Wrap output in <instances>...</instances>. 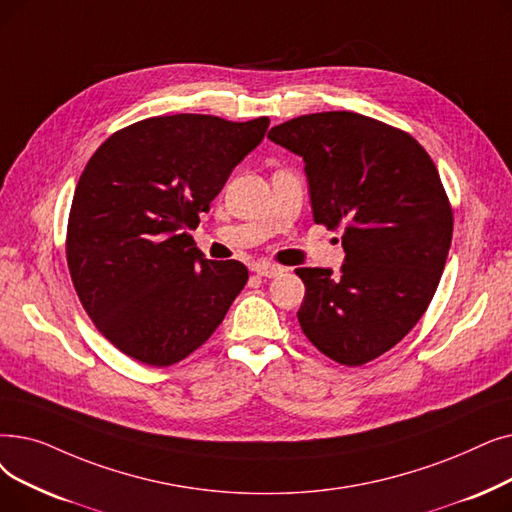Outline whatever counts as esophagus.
<instances>
[{"instance_id":"esophagus-1","label":"esophagus","mask_w":512,"mask_h":512,"mask_svg":"<svg viewBox=\"0 0 512 512\" xmlns=\"http://www.w3.org/2000/svg\"><path fill=\"white\" fill-rule=\"evenodd\" d=\"M253 272L257 274V276H261V278H276V276H280L284 270L282 268H278V265H268V263H257L255 268H253Z\"/></svg>"}]
</instances>
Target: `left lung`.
I'll return each mask as SVG.
<instances>
[{
    "label": "left lung",
    "mask_w": 512,
    "mask_h": 512,
    "mask_svg": "<svg viewBox=\"0 0 512 512\" xmlns=\"http://www.w3.org/2000/svg\"><path fill=\"white\" fill-rule=\"evenodd\" d=\"M303 159L316 224L343 228L339 272L299 268L305 337L345 366L402 341L425 314L452 242V209L435 163L408 133L330 110L270 129Z\"/></svg>",
    "instance_id": "obj_1"
}]
</instances>
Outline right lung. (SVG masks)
Instances as JSON below:
<instances>
[{"mask_svg":"<svg viewBox=\"0 0 512 512\" xmlns=\"http://www.w3.org/2000/svg\"><path fill=\"white\" fill-rule=\"evenodd\" d=\"M270 119L152 117L113 133L85 165L66 232L75 291L129 358L171 366L201 347L249 280L240 261H209L188 230Z\"/></svg>","mask_w":512,"mask_h":512,"instance_id":"right-lung-1","label":"right lung"}]
</instances>
